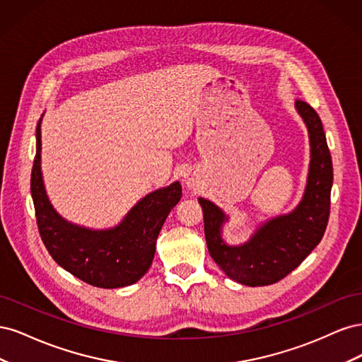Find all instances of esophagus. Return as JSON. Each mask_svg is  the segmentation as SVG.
<instances>
[{"instance_id": "esophagus-1", "label": "esophagus", "mask_w": 362, "mask_h": 362, "mask_svg": "<svg viewBox=\"0 0 362 362\" xmlns=\"http://www.w3.org/2000/svg\"><path fill=\"white\" fill-rule=\"evenodd\" d=\"M184 184L187 185L189 189H194L198 185V177H196V172H185L184 173Z\"/></svg>"}]
</instances>
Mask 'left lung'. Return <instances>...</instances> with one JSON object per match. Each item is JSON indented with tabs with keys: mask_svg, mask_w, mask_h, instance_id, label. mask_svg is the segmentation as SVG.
Here are the masks:
<instances>
[{
	"mask_svg": "<svg viewBox=\"0 0 362 362\" xmlns=\"http://www.w3.org/2000/svg\"><path fill=\"white\" fill-rule=\"evenodd\" d=\"M296 108L310 131L311 163L303 199L287 216L272 218L242 246H228L222 223L228 217L213 202L199 198L208 252L226 275L249 287L270 286L286 278L320 243L331 211L332 158L322 119L305 101Z\"/></svg>",
	"mask_w": 362,
	"mask_h": 362,
	"instance_id": "1",
	"label": "left lung"
}]
</instances>
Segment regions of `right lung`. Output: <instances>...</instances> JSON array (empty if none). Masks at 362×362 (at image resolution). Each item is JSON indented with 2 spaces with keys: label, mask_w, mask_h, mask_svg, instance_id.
Instances as JSON below:
<instances>
[{
  "label": "right lung",
  "mask_w": 362,
  "mask_h": 362,
  "mask_svg": "<svg viewBox=\"0 0 362 362\" xmlns=\"http://www.w3.org/2000/svg\"><path fill=\"white\" fill-rule=\"evenodd\" d=\"M181 192L180 182H173L149 193L113 229L92 231L72 225L56 213L43 187L37 122L31 196L40 238L59 266L93 287H127L145 275L154 259L160 229L181 199Z\"/></svg>",
  "instance_id": "1"
}]
</instances>
